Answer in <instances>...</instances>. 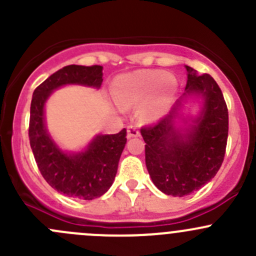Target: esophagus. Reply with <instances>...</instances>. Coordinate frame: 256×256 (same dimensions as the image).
I'll return each mask as SVG.
<instances>
[{
  "label": "esophagus",
  "instance_id": "1",
  "mask_svg": "<svg viewBox=\"0 0 256 256\" xmlns=\"http://www.w3.org/2000/svg\"><path fill=\"white\" fill-rule=\"evenodd\" d=\"M138 135H140V132H138V130L135 128V126H128V138H138Z\"/></svg>",
  "mask_w": 256,
  "mask_h": 256
}]
</instances>
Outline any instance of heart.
Segmentation results:
<instances>
[{
  "label": "heart",
  "instance_id": "b5f03b06",
  "mask_svg": "<svg viewBox=\"0 0 256 256\" xmlns=\"http://www.w3.org/2000/svg\"><path fill=\"white\" fill-rule=\"evenodd\" d=\"M174 76L162 70H138L118 76L114 84V99L121 109L144 105L140 110L142 121L157 120L176 92Z\"/></svg>",
  "mask_w": 256,
  "mask_h": 256
}]
</instances>
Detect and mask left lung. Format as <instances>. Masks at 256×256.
I'll return each instance as SVG.
<instances>
[{"instance_id": "left-lung-1", "label": "left lung", "mask_w": 256, "mask_h": 256, "mask_svg": "<svg viewBox=\"0 0 256 256\" xmlns=\"http://www.w3.org/2000/svg\"><path fill=\"white\" fill-rule=\"evenodd\" d=\"M186 69V92L171 112L141 128L150 177L161 192L174 197L190 194L216 176L228 140V108L220 88L209 74L198 76L188 66ZM188 94L200 97L202 109L192 126L178 128L176 118H180L182 102Z\"/></svg>"}]
</instances>
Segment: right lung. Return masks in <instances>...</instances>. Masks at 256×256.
I'll return each mask as SVG.
<instances>
[{
	"mask_svg": "<svg viewBox=\"0 0 256 256\" xmlns=\"http://www.w3.org/2000/svg\"><path fill=\"white\" fill-rule=\"evenodd\" d=\"M102 66H66L36 88L30 102V144L43 178L59 193L90 200L112 187L126 144V128L114 135H98L84 151L64 152L46 128L44 105L49 95L68 84L100 88Z\"/></svg>",
	"mask_w": 256,
	"mask_h": 256,
	"instance_id": "add662e5",
	"label": "right lung"
}]
</instances>
